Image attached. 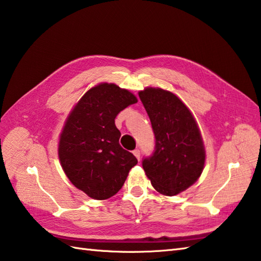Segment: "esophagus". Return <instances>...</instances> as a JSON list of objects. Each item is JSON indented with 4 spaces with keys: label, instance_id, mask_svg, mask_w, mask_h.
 Wrapping results in <instances>:
<instances>
[{
    "label": "esophagus",
    "instance_id": "34e87169",
    "mask_svg": "<svg viewBox=\"0 0 261 261\" xmlns=\"http://www.w3.org/2000/svg\"><path fill=\"white\" fill-rule=\"evenodd\" d=\"M133 153H134V155L136 156V159L138 161H140V158H141V151L138 150V148H136V150L133 151Z\"/></svg>",
    "mask_w": 261,
    "mask_h": 261
}]
</instances>
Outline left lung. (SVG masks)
Wrapping results in <instances>:
<instances>
[{
  "label": "left lung",
  "instance_id": "1",
  "mask_svg": "<svg viewBox=\"0 0 261 261\" xmlns=\"http://www.w3.org/2000/svg\"><path fill=\"white\" fill-rule=\"evenodd\" d=\"M150 117L155 148L142 166L156 191L174 196L197 181L205 164V147L193 114L172 92L146 88L138 92Z\"/></svg>",
  "mask_w": 261,
  "mask_h": 261
}]
</instances>
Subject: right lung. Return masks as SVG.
I'll return each instance as SVG.
<instances>
[{
    "label": "right lung",
    "instance_id": "1",
    "mask_svg": "<svg viewBox=\"0 0 261 261\" xmlns=\"http://www.w3.org/2000/svg\"><path fill=\"white\" fill-rule=\"evenodd\" d=\"M128 90L100 83L74 106L63 127L58 158L70 181L89 197L102 200L123 187L137 159L119 144L115 118L136 103Z\"/></svg>",
    "mask_w": 261,
    "mask_h": 261
}]
</instances>
